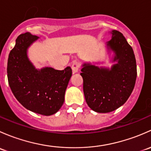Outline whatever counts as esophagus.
<instances>
[{
    "label": "esophagus",
    "instance_id": "obj_1",
    "mask_svg": "<svg viewBox=\"0 0 151 151\" xmlns=\"http://www.w3.org/2000/svg\"><path fill=\"white\" fill-rule=\"evenodd\" d=\"M81 68V64L80 63H78V62H73L72 64V66H71V68H72L73 70V72L75 73H77L78 71L79 70V69H80Z\"/></svg>",
    "mask_w": 151,
    "mask_h": 151
}]
</instances>
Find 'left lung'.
Segmentation results:
<instances>
[{"instance_id":"obj_1","label":"left lung","mask_w":151,"mask_h":151,"mask_svg":"<svg viewBox=\"0 0 151 151\" xmlns=\"http://www.w3.org/2000/svg\"><path fill=\"white\" fill-rule=\"evenodd\" d=\"M108 46L116 54L117 64L111 70L84 64L81 76L87 105L97 113H105L124 105L132 92L137 78V65L132 46L122 32L112 31Z\"/></svg>"}]
</instances>
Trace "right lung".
I'll use <instances>...</instances> for the list:
<instances>
[{
  "label": "right lung",
  "mask_w": 151,
  "mask_h": 151,
  "mask_svg": "<svg viewBox=\"0 0 151 151\" xmlns=\"http://www.w3.org/2000/svg\"><path fill=\"white\" fill-rule=\"evenodd\" d=\"M38 37L29 32L19 35L8 59L9 86L27 110L43 116L57 113L64 103L65 93L72 76L70 67L63 70L45 68L38 70L29 61L27 49Z\"/></svg>",
  "instance_id": "1"
}]
</instances>
